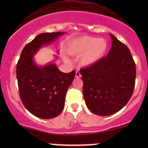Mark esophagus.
Masks as SVG:
<instances>
[{"label": "esophagus", "mask_w": 148, "mask_h": 148, "mask_svg": "<svg viewBox=\"0 0 148 148\" xmlns=\"http://www.w3.org/2000/svg\"><path fill=\"white\" fill-rule=\"evenodd\" d=\"M75 77L76 78V79H79V78H81V74H80L79 72H76V74H75Z\"/></svg>", "instance_id": "34e87169"}]
</instances>
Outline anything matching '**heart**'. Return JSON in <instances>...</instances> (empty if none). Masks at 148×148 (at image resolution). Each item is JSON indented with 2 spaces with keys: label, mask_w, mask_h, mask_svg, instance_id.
Segmentation results:
<instances>
[{
  "label": "heart",
  "mask_w": 148,
  "mask_h": 148,
  "mask_svg": "<svg viewBox=\"0 0 148 148\" xmlns=\"http://www.w3.org/2000/svg\"><path fill=\"white\" fill-rule=\"evenodd\" d=\"M107 50L106 40L91 36H82L69 42L66 51L72 56L80 58L79 63L82 67H89L102 58ZM65 62L69 63L67 58L63 57Z\"/></svg>",
  "instance_id": "obj_1"
}]
</instances>
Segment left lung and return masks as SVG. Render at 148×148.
<instances>
[{"label":"left lung","instance_id":"obj_1","mask_svg":"<svg viewBox=\"0 0 148 148\" xmlns=\"http://www.w3.org/2000/svg\"><path fill=\"white\" fill-rule=\"evenodd\" d=\"M111 49L106 57L81 69L83 92L92 113L108 116L121 110L133 94L136 64L130 49L110 34Z\"/></svg>","mask_w":148,"mask_h":148}]
</instances>
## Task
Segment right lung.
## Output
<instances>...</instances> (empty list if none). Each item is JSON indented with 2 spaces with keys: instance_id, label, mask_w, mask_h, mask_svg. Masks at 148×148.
I'll return each mask as SVG.
<instances>
[{
  "instance_id": "1",
  "label": "right lung",
  "mask_w": 148,
  "mask_h": 148,
  "mask_svg": "<svg viewBox=\"0 0 148 148\" xmlns=\"http://www.w3.org/2000/svg\"><path fill=\"white\" fill-rule=\"evenodd\" d=\"M64 32L41 33L27 44L16 64V78L22 103L35 116L51 119L60 114L75 71L60 72L55 62L38 65L34 56L44 46L53 43Z\"/></svg>"
}]
</instances>
